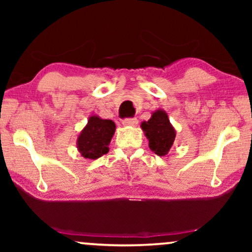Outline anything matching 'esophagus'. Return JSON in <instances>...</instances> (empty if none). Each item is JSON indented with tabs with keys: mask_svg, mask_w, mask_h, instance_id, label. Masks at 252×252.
<instances>
[{
	"mask_svg": "<svg viewBox=\"0 0 252 252\" xmlns=\"http://www.w3.org/2000/svg\"><path fill=\"white\" fill-rule=\"evenodd\" d=\"M139 124V120L135 118H129V119H124L123 120V125L124 126H136Z\"/></svg>",
	"mask_w": 252,
	"mask_h": 252,
	"instance_id": "obj_1",
	"label": "esophagus"
}]
</instances>
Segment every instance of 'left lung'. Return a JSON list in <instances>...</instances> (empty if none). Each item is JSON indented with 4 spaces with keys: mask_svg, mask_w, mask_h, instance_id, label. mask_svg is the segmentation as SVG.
<instances>
[{
    "mask_svg": "<svg viewBox=\"0 0 252 252\" xmlns=\"http://www.w3.org/2000/svg\"><path fill=\"white\" fill-rule=\"evenodd\" d=\"M141 128L149 141L150 150L160 157L166 156L173 146L177 134L167 113L161 109L156 110L151 113V118L148 122H142Z\"/></svg>",
    "mask_w": 252,
    "mask_h": 252,
    "instance_id": "obj_1",
    "label": "left lung"
}]
</instances>
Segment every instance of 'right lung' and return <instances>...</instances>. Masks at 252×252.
Returning a JSON list of instances; mask_svg holds the SVG:
<instances>
[{"label":"right lung","mask_w":252,"mask_h":252,"mask_svg":"<svg viewBox=\"0 0 252 252\" xmlns=\"http://www.w3.org/2000/svg\"><path fill=\"white\" fill-rule=\"evenodd\" d=\"M116 132V124L110 119L91 116L77 139L78 151L82 157L97 159L109 151V144Z\"/></svg>","instance_id":"add662e5"}]
</instances>
